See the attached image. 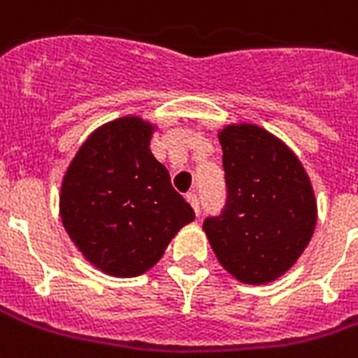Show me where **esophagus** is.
Here are the masks:
<instances>
[{
	"label": "esophagus",
	"instance_id": "34e87169",
	"mask_svg": "<svg viewBox=\"0 0 358 358\" xmlns=\"http://www.w3.org/2000/svg\"><path fill=\"white\" fill-rule=\"evenodd\" d=\"M185 201L191 204V208L195 210V214L199 215V199H197V195H195V193H187V195H185Z\"/></svg>",
	"mask_w": 358,
	"mask_h": 358
}]
</instances>
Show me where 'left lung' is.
<instances>
[{
  "mask_svg": "<svg viewBox=\"0 0 358 358\" xmlns=\"http://www.w3.org/2000/svg\"><path fill=\"white\" fill-rule=\"evenodd\" d=\"M227 204L206 217L215 257L238 282L264 285L293 268L315 231L317 199L299 155L264 127L240 122L217 131Z\"/></svg>",
  "mask_w": 358,
  "mask_h": 358,
  "instance_id": "1",
  "label": "left lung"
}]
</instances>
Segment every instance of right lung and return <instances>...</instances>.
<instances>
[{
	"instance_id": "right-lung-1",
	"label": "right lung",
	"mask_w": 358,
	"mask_h": 358,
	"mask_svg": "<svg viewBox=\"0 0 358 358\" xmlns=\"http://www.w3.org/2000/svg\"><path fill=\"white\" fill-rule=\"evenodd\" d=\"M157 129L141 116L99 125L62 180L59 217L65 231L82 257L108 276L148 272L180 229L195 220L150 150Z\"/></svg>"
}]
</instances>
